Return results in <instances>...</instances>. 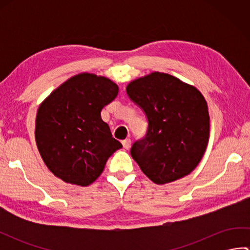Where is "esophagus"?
<instances>
[{
  "mask_svg": "<svg viewBox=\"0 0 250 250\" xmlns=\"http://www.w3.org/2000/svg\"><path fill=\"white\" fill-rule=\"evenodd\" d=\"M122 146H124L125 149H130L131 147V140L130 139H125L122 141Z\"/></svg>",
  "mask_w": 250,
  "mask_h": 250,
  "instance_id": "1",
  "label": "esophagus"
}]
</instances>
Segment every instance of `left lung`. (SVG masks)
<instances>
[{
    "mask_svg": "<svg viewBox=\"0 0 250 250\" xmlns=\"http://www.w3.org/2000/svg\"><path fill=\"white\" fill-rule=\"evenodd\" d=\"M148 119L144 139L131 156L157 185L187 176L198 167L209 139L207 103L198 89L169 74L152 72L126 86Z\"/></svg>",
    "mask_w": 250,
    "mask_h": 250,
    "instance_id": "left-lung-1",
    "label": "left lung"
}]
</instances>
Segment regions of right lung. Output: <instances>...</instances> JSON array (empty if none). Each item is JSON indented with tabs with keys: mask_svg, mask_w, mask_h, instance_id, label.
Returning a JSON list of instances; mask_svg holds the SVG:
<instances>
[{
	"mask_svg": "<svg viewBox=\"0 0 250 250\" xmlns=\"http://www.w3.org/2000/svg\"><path fill=\"white\" fill-rule=\"evenodd\" d=\"M104 76L81 73L55 89L39 106L35 120L37 149L56 177L72 185H91L107 159L122 148L101 110L118 94Z\"/></svg>",
	"mask_w": 250,
	"mask_h": 250,
	"instance_id": "1",
	"label": "right lung"
}]
</instances>
